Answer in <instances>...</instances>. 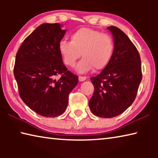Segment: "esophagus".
<instances>
[{
    "instance_id": "1",
    "label": "esophagus",
    "mask_w": 158,
    "mask_h": 158,
    "mask_svg": "<svg viewBox=\"0 0 158 158\" xmlns=\"http://www.w3.org/2000/svg\"><path fill=\"white\" fill-rule=\"evenodd\" d=\"M85 79H86V77H82V76L79 77V81H85Z\"/></svg>"
}]
</instances>
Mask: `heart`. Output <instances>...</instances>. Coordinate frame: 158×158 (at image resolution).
Wrapping results in <instances>:
<instances>
[{"label":"heart","mask_w":158,"mask_h":158,"mask_svg":"<svg viewBox=\"0 0 158 158\" xmlns=\"http://www.w3.org/2000/svg\"><path fill=\"white\" fill-rule=\"evenodd\" d=\"M115 49L114 40L106 33L89 28H81L71 35V41L63 40L58 49L67 66L74 68L77 60H82L76 67L79 73H86L95 69L105 68L112 58Z\"/></svg>","instance_id":"b5f03b06"}]
</instances>
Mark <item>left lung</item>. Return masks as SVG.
I'll list each match as a JSON object with an SVG mask.
<instances>
[{
    "label": "left lung",
    "mask_w": 158,
    "mask_h": 158,
    "mask_svg": "<svg viewBox=\"0 0 158 158\" xmlns=\"http://www.w3.org/2000/svg\"><path fill=\"white\" fill-rule=\"evenodd\" d=\"M107 28L113 35L114 52L107 66L90 78L94 93L89 103L92 113L101 118L115 117L126 110L135 101L142 79L135 44L121 29Z\"/></svg>",
    "instance_id": "8db88e82"
}]
</instances>
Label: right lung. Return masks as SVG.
<instances>
[{"instance_id": "1", "label": "right lung", "mask_w": 158, "mask_h": 158, "mask_svg": "<svg viewBox=\"0 0 158 158\" xmlns=\"http://www.w3.org/2000/svg\"><path fill=\"white\" fill-rule=\"evenodd\" d=\"M60 23H43L26 37L16 55L14 75L19 96L37 114L56 117L65 111L78 76L63 63L58 44L65 33ZM61 77L56 80V76Z\"/></svg>"}]
</instances>
